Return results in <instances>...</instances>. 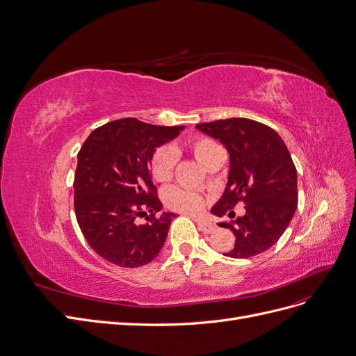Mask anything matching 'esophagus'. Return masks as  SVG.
<instances>
[{"instance_id":"1","label":"esophagus","mask_w":356,"mask_h":356,"mask_svg":"<svg viewBox=\"0 0 356 356\" xmlns=\"http://www.w3.org/2000/svg\"><path fill=\"white\" fill-rule=\"evenodd\" d=\"M196 221H198L200 230L204 233H213L216 230V225H213L211 221H207V220H196Z\"/></svg>"}]
</instances>
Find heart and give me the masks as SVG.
<instances>
[{
	"mask_svg": "<svg viewBox=\"0 0 356 356\" xmlns=\"http://www.w3.org/2000/svg\"><path fill=\"white\" fill-rule=\"evenodd\" d=\"M189 149L193 156L202 165H207L208 161L222 152L218 145L207 136H195L189 140ZM176 165V152L170 147L156 148L151 156V173L156 181H167L173 176ZM164 204L176 211L181 213H198L204 207V198L201 195L181 189L177 186L167 188L163 193Z\"/></svg>",
	"mask_w": 356,
	"mask_h": 356,
	"instance_id": "b5f03b06",
	"label": "heart"
}]
</instances>
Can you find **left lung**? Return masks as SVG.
<instances>
[{
  "label": "left lung",
  "instance_id": "left-lung-1",
  "mask_svg": "<svg viewBox=\"0 0 356 356\" xmlns=\"http://www.w3.org/2000/svg\"><path fill=\"white\" fill-rule=\"evenodd\" d=\"M204 134L218 139L229 151V181L211 213L229 216L218 222L234 234V246L222 255L249 258L266 252L287 229L298 207L296 167L283 139L251 118H226L196 124ZM245 204V214L234 218L231 209Z\"/></svg>",
  "mask_w": 356,
  "mask_h": 356
}]
</instances>
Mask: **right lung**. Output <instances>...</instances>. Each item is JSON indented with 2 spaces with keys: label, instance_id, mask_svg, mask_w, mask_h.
I'll use <instances>...</instances> for the list:
<instances>
[{
  "label": "right lung",
  "instance_id": "add662e5",
  "mask_svg": "<svg viewBox=\"0 0 356 356\" xmlns=\"http://www.w3.org/2000/svg\"><path fill=\"white\" fill-rule=\"evenodd\" d=\"M183 126L127 117L97 127L77 154L74 213L88 245L118 267L148 264L165 242L175 213H163L148 163ZM145 216L147 222H138Z\"/></svg>",
  "mask_w": 356,
  "mask_h": 356
}]
</instances>
